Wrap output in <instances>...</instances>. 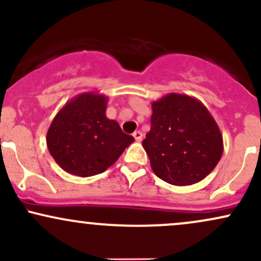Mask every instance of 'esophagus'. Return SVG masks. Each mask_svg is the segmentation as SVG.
<instances>
[{
    "label": "esophagus",
    "instance_id": "34e87169",
    "mask_svg": "<svg viewBox=\"0 0 261 261\" xmlns=\"http://www.w3.org/2000/svg\"><path fill=\"white\" fill-rule=\"evenodd\" d=\"M133 135H134L135 140H136L137 142H140V141L142 140V133H141V131H135Z\"/></svg>",
    "mask_w": 261,
    "mask_h": 261
}]
</instances>
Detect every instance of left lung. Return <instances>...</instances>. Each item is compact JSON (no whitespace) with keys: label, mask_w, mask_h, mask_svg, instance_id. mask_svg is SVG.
<instances>
[{"label":"left lung","mask_w":261,"mask_h":261,"mask_svg":"<svg viewBox=\"0 0 261 261\" xmlns=\"http://www.w3.org/2000/svg\"><path fill=\"white\" fill-rule=\"evenodd\" d=\"M151 130L142 141L152 170L172 185L206 178L223 153L217 122L200 100L169 93L152 103Z\"/></svg>","instance_id":"8db88e82"}]
</instances>
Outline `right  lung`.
Returning a JSON list of instances; mask_svg holds the SVG:
<instances>
[{"mask_svg": "<svg viewBox=\"0 0 261 261\" xmlns=\"http://www.w3.org/2000/svg\"><path fill=\"white\" fill-rule=\"evenodd\" d=\"M108 97L98 92L76 95L56 114L46 134L50 154L65 172L100 174L118 161L135 139L107 118Z\"/></svg>", "mask_w": 261, "mask_h": 261, "instance_id": "right-lung-1", "label": "right lung"}]
</instances>
